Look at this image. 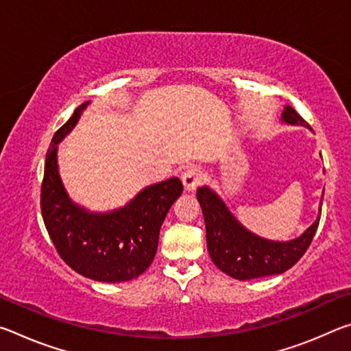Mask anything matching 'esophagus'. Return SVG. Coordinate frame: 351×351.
<instances>
[{
    "mask_svg": "<svg viewBox=\"0 0 351 351\" xmlns=\"http://www.w3.org/2000/svg\"><path fill=\"white\" fill-rule=\"evenodd\" d=\"M203 170L198 169V167H192V169H187L184 171L181 180L184 184V189H186V192H195L197 187L203 181Z\"/></svg>",
    "mask_w": 351,
    "mask_h": 351,
    "instance_id": "esophagus-1",
    "label": "esophagus"
}]
</instances>
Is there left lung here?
<instances>
[{
    "mask_svg": "<svg viewBox=\"0 0 351 351\" xmlns=\"http://www.w3.org/2000/svg\"><path fill=\"white\" fill-rule=\"evenodd\" d=\"M282 122L311 130L295 110L288 105L282 112ZM197 198L203 210L207 251L212 261L218 269L237 280H251L282 274L300 260L317 230L324 193L319 204V215L314 223L304 234L288 241L268 240L247 230L229 210L221 197L209 186L199 187Z\"/></svg>",
    "mask_w": 351,
    "mask_h": 351,
    "instance_id": "1",
    "label": "left lung"
}]
</instances>
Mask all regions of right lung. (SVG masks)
<instances>
[{"instance_id": "obj_1", "label": "right lung", "mask_w": 351, "mask_h": 351, "mask_svg": "<svg viewBox=\"0 0 351 351\" xmlns=\"http://www.w3.org/2000/svg\"><path fill=\"white\" fill-rule=\"evenodd\" d=\"M88 105L85 102L74 111L47 148L41 215L58 255L69 268L91 280L128 282L152 265L159 230L171 204L181 197L182 182L173 176L150 184L127 204L108 212H91L74 203L60 178L57 152Z\"/></svg>"}]
</instances>
